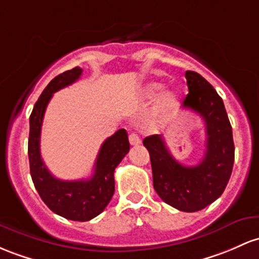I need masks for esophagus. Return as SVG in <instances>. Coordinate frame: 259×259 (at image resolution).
<instances>
[{
	"label": "esophagus",
	"mask_w": 259,
	"mask_h": 259,
	"mask_svg": "<svg viewBox=\"0 0 259 259\" xmlns=\"http://www.w3.org/2000/svg\"><path fill=\"white\" fill-rule=\"evenodd\" d=\"M129 141H130V145H133V146H136V145L141 143L140 138H139V135L135 134V133H132V134L129 135Z\"/></svg>",
	"instance_id": "obj_1"
}]
</instances>
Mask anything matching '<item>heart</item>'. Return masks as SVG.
<instances>
[{
	"mask_svg": "<svg viewBox=\"0 0 259 259\" xmlns=\"http://www.w3.org/2000/svg\"><path fill=\"white\" fill-rule=\"evenodd\" d=\"M162 87H163V84L160 83V82H151V83H149L146 87H145L144 92L145 95L151 97V96L157 95V93L162 90ZM178 99H180V93H178L177 91L172 90V91H168L167 93H164V95L162 96L160 103H158V107H157L158 112L163 113V112H167V110H169L176 103H177Z\"/></svg>",
	"mask_w": 259,
	"mask_h": 259,
	"instance_id": "obj_1",
	"label": "heart"
}]
</instances>
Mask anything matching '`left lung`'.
I'll list each match as a JSON object with an SVG mask.
<instances>
[{
	"label": "left lung",
	"mask_w": 259,
	"mask_h": 259,
	"mask_svg": "<svg viewBox=\"0 0 259 259\" xmlns=\"http://www.w3.org/2000/svg\"><path fill=\"white\" fill-rule=\"evenodd\" d=\"M189 93L183 107L201 116L205 124L204 157L186 167L169 152L162 135L144 139L150 153L153 188L164 203L186 212L204 209L225 190L235 160L232 127L225 106L214 87L194 71L186 72Z\"/></svg>",
	"instance_id": "obj_1"
}]
</instances>
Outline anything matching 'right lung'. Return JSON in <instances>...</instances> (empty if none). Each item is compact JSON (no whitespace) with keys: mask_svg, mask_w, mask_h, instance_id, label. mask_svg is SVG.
<instances>
[{"mask_svg":"<svg viewBox=\"0 0 259 259\" xmlns=\"http://www.w3.org/2000/svg\"><path fill=\"white\" fill-rule=\"evenodd\" d=\"M82 75L81 67L65 71L50 81L29 118V156L30 176L34 187L51 211L73 221H88L101 214L114 194V171L129 152L127 133L120 129L102 144L95 172L88 180L61 181L54 177L47 168L40 155V133L45 109L51 97L61 88L76 82Z\"/></svg>","mask_w":259,"mask_h":259,"instance_id":"obj_1","label":"right lung"}]
</instances>
